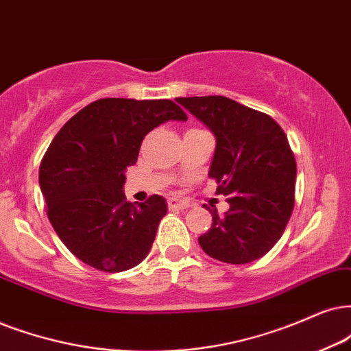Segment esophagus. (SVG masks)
Returning <instances> with one entry per match:
<instances>
[{
    "label": "esophagus",
    "mask_w": 351,
    "mask_h": 351,
    "mask_svg": "<svg viewBox=\"0 0 351 351\" xmlns=\"http://www.w3.org/2000/svg\"><path fill=\"white\" fill-rule=\"evenodd\" d=\"M189 202L183 201V199H176V197H170L168 199V208H188Z\"/></svg>",
    "instance_id": "1"
}]
</instances>
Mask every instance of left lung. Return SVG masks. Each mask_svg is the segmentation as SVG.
Returning a JSON list of instances; mask_svg holds the SVG:
<instances>
[{
    "label": "left lung",
    "instance_id": "1",
    "mask_svg": "<svg viewBox=\"0 0 351 351\" xmlns=\"http://www.w3.org/2000/svg\"><path fill=\"white\" fill-rule=\"evenodd\" d=\"M186 110L217 139L208 176L230 208L212 214V227L199 237L206 254L220 263L247 264L272 250L295 207L296 162L287 134L269 114L228 97H180Z\"/></svg>",
    "mask_w": 351,
    "mask_h": 351
}]
</instances>
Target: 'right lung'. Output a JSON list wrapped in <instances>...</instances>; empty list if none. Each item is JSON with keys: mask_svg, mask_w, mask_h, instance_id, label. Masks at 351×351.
<instances>
[{"mask_svg": "<svg viewBox=\"0 0 351 351\" xmlns=\"http://www.w3.org/2000/svg\"><path fill=\"white\" fill-rule=\"evenodd\" d=\"M168 119H188L171 100L100 99L58 131L40 163L47 215L64 246L101 272H123L149 254L167 214L158 194L126 201L123 184L145 134Z\"/></svg>", "mask_w": 351, "mask_h": 351, "instance_id": "add662e5", "label": "right lung"}]
</instances>
